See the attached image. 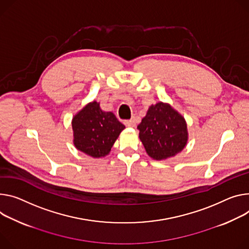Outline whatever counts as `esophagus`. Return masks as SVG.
Returning a JSON list of instances; mask_svg holds the SVG:
<instances>
[{
	"mask_svg": "<svg viewBox=\"0 0 249 249\" xmlns=\"http://www.w3.org/2000/svg\"><path fill=\"white\" fill-rule=\"evenodd\" d=\"M124 124H125L127 127H135V125H136V120H135V119L126 120V121L124 122Z\"/></svg>",
	"mask_w": 249,
	"mask_h": 249,
	"instance_id": "1",
	"label": "esophagus"
}]
</instances>
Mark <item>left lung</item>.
<instances>
[{
    "mask_svg": "<svg viewBox=\"0 0 249 249\" xmlns=\"http://www.w3.org/2000/svg\"><path fill=\"white\" fill-rule=\"evenodd\" d=\"M137 128L147 154L154 160L176 156L188 142L185 118L167 103L158 102L150 106Z\"/></svg>",
    "mask_w": 249,
    "mask_h": 249,
    "instance_id": "1",
    "label": "left lung"
}]
</instances>
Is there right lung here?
Returning <instances> with one entry per match:
<instances>
[{
  "label": "right lung",
  "mask_w": 249,
  "mask_h": 249,
  "mask_svg": "<svg viewBox=\"0 0 249 249\" xmlns=\"http://www.w3.org/2000/svg\"><path fill=\"white\" fill-rule=\"evenodd\" d=\"M124 128L112 112L102 111L99 103L92 101L72 118L73 144L90 157H105Z\"/></svg>",
  "instance_id": "right-lung-1"
}]
</instances>
